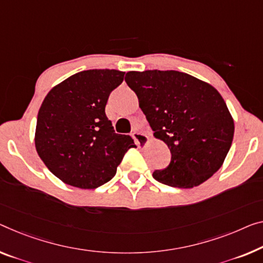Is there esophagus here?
Wrapping results in <instances>:
<instances>
[{
  "label": "esophagus",
  "instance_id": "esophagus-1",
  "mask_svg": "<svg viewBox=\"0 0 263 263\" xmlns=\"http://www.w3.org/2000/svg\"><path fill=\"white\" fill-rule=\"evenodd\" d=\"M132 136H133V139H134V141H135V143L139 145H145L148 143V140H149V137H148V135H145V134H143V133H141V132H134L132 134Z\"/></svg>",
  "mask_w": 263,
  "mask_h": 263
}]
</instances>
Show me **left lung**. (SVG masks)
Listing matches in <instances>:
<instances>
[{
    "instance_id": "left-lung-1",
    "label": "left lung",
    "mask_w": 263,
    "mask_h": 263,
    "mask_svg": "<svg viewBox=\"0 0 263 263\" xmlns=\"http://www.w3.org/2000/svg\"><path fill=\"white\" fill-rule=\"evenodd\" d=\"M126 82L171 163L153 173L160 183L193 188L219 171L234 137V121L211 84L176 70L129 71Z\"/></svg>"
}]
</instances>
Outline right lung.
<instances>
[{
    "mask_svg": "<svg viewBox=\"0 0 263 263\" xmlns=\"http://www.w3.org/2000/svg\"><path fill=\"white\" fill-rule=\"evenodd\" d=\"M115 69L83 70L52 88L39 110L35 147L47 168L64 183L94 189L110 181L128 149L106 115L110 92L123 81Z\"/></svg>",
    "mask_w": 263,
    "mask_h": 263,
    "instance_id": "right-lung-1",
    "label": "right lung"
}]
</instances>
